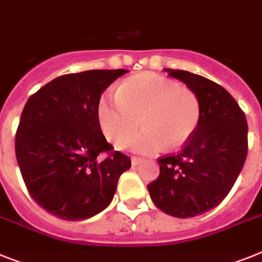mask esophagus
<instances>
[{"label":"esophagus","instance_id":"esophagus-1","mask_svg":"<svg viewBox=\"0 0 262 262\" xmlns=\"http://www.w3.org/2000/svg\"><path fill=\"white\" fill-rule=\"evenodd\" d=\"M142 161H144L142 158H140V157H133V158H132V165H133V166H137V165L141 164Z\"/></svg>","mask_w":262,"mask_h":262}]
</instances>
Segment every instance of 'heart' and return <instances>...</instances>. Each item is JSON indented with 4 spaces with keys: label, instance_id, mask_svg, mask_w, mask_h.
<instances>
[{
    "label": "heart",
    "instance_id": "obj_1",
    "mask_svg": "<svg viewBox=\"0 0 262 262\" xmlns=\"http://www.w3.org/2000/svg\"><path fill=\"white\" fill-rule=\"evenodd\" d=\"M100 126L114 145L130 140L140 153H157L166 146L174 150L194 135L201 120L197 94L157 73H140L121 82L117 93L104 94L97 107Z\"/></svg>",
    "mask_w": 262,
    "mask_h": 262
}]
</instances>
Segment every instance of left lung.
I'll list each match as a JSON object with an SVG mask.
<instances>
[{
    "mask_svg": "<svg viewBox=\"0 0 262 262\" xmlns=\"http://www.w3.org/2000/svg\"><path fill=\"white\" fill-rule=\"evenodd\" d=\"M165 70L197 94L201 120L182 150L158 158L160 176L148 190L158 209L189 219L216 208L230 192L248 155V124L221 85L186 70Z\"/></svg>",
    "mask_w": 262,
    "mask_h": 262,
    "instance_id": "8db88e82",
    "label": "left lung"
}]
</instances>
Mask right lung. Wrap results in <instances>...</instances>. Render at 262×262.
I'll list each match as a JSON object with an SVG mask.
<instances>
[{
	"label": "right lung",
	"instance_id": "add662e5",
	"mask_svg": "<svg viewBox=\"0 0 262 262\" xmlns=\"http://www.w3.org/2000/svg\"><path fill=\"white\" fill-rule=\"evenodd\" d=\"M125 73L65 74L26 102L15 133V157L32 199L53 216L81 221L102 212L120 176L132 166L127 156L113 151L97 114L102 92Z\"/></svg>",
	"mask_w": 262,
	"mask_h": 262
}]
</instances>
